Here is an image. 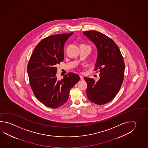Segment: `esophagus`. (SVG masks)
<instances>
[{"label":"esophagus","instance_id":"esophagus-1","mask_svg":"<svg viewBox=\"0 0 148 148\" xmlns=\"http://www.w3.org/2000/svg\"><path fill=\"white\" fill-rule=\"evenodd\" d=\"M80 78L81 80H84V77H83V76H82V75H80Z\"/></svg>","mask_w":148,"mask_h":148}]
</instances>
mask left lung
<instances>
[{"instance_id": "1", "label": "left lung", "mask_w": 148, "mask_h": 148, "mask_svg": "<svg viewBox=\"0 0 148 148\" xmlns=\"http://www.w3.org/2000/svg\"><path fill=\"white\" fill-rule=\"evenodd\" d=\"M97 46V57L94 70L99 69V80L84 77L88 99L97 105L110 102L118 93L124 80L125 63L114 41L95 31L83 32Z\"/></svg>"}]
</instances>
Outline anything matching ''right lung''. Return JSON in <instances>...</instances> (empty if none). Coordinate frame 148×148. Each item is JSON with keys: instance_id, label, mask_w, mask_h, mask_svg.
<instances>
[{"instance_id": "1", "label": "right lung", "mask_w": 148, "mask_h": 148, "mask_svg": "<svg viewBox=\"0 0 148 148\" xmlns=\"http://www.w3.org/2000/svg\"><path fill=\"white\" fill-rule=\"evenodd\" d=\"M73 32L51 35L40 40L35 47L27 64L30 86L40 102L52 108L67 101L71 89L80 80L74 73L66 74L61 80L56 77L57 65L64 58L66 41Z\"/></svg>"}]
</instances>
